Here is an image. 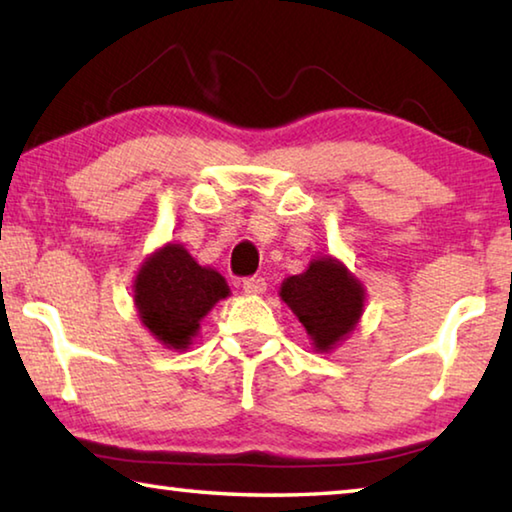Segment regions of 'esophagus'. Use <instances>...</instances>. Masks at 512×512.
<instances>
[{"label": "esophagus", "mask_w": 512, "mask_h": 512, "mask_svg": "<svg viewBox=\"0 0 512 512\" xmlns=\"http://www.w3.org/2000/svg\"><path fill=\"white\" fill-rule=\"evenodd\" d=\"M264 291H266V280L262 275H253L244 280V293H248V296H259V293Z\"/></svg>", "instance_id": "34e87169"}]
</instances>
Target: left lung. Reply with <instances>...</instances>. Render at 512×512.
I'll list each match as a JSON object with an SVG mask.
<instances>
[{"label": "left lung", "instance_id": "obj_1", "mask_svg": "<svg viewBox=\"0 0 512 512\" xmlns=\"http://www.w3.org/2000/svg\"><path fill=\"white\" fill-rule=\"evenodd\" d=\"M282 300L305 325L318 350L348 336L363 309V289L334 259H314L302 275L282 282Z\"/></svg>", "mask_w": 512, "mask_h": 512}]
</instances>
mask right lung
Returning <instances> with one entry per match:
<instances>
[{
  "label": "right lung",
  "instance_id": "right-lung-1",
  "mask_svg": "<svg viewBox=\"0 0 512 512\" xmlns=\"http://www.w3.org/2000/svg\"><path fill=\"white\" fill-rule=\"evenodd\" d=\"M230 293L214 268L198 266L183 246L169 244L146 259L135 280V305L155 339L183 350L201 318Z\"/></svg>",
  "mask_w": 512,
  "mask_h": 512
}]
</instances>
